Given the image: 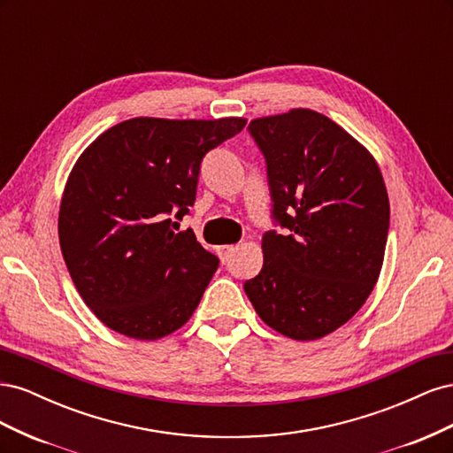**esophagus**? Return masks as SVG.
<instances>
[{
  "label": "esophagus",
  "mask_w": 453,
  "mask_h": 453,
  "mask_svg": "<svg viewBox=\"0 0 453 453\" xmlns=\"http://www.w3.org/2000/svg\"><path fill=\"white\" fill-rule=\"evenodd\" d=\"M236 250H238V245H223V248L219 250V255H221L223 263H225V260H228V258H230V255L234 253Z\"/></svg>",
  "instance_id": "34e87169"
}]
</instances>
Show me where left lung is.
<instances>
[{"label":"left lung","mask_w":453,"mask_h":453,"mask_svg":"<svg viewBox=\"0 0 453 453\" xmlns=\"http://www.w3.org/2000/svg\"><path fill=\"white\" fill-rule=\"evenodd\" d=\"M273 219L265 265L243 289L258 318L293 340H318L348 323L380 278L389 198L374 157L311 109L253 119Z\"/></svg>","instance_id":"1"}]
</instances>
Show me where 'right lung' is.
Masks as SVG:
<instances>
[{
  "label": "right lung",
  "instance_id": "add662e5",
  "mask_svg": "<svg viewBox=\"0 0 453 453\" xmlns=\"http://www.w3.org/2000/svg\"><path fill=\"white\" fill-rule=\"evenodd\" d=\"M245 119L135 117L100 134L67 177L58 238L81 298L111 331L158 340L200 304L219 258L180 230L203 155Z\"/></svg>",
  "mask_w": 453,
  "mask_h": 453
}]
</instances>
